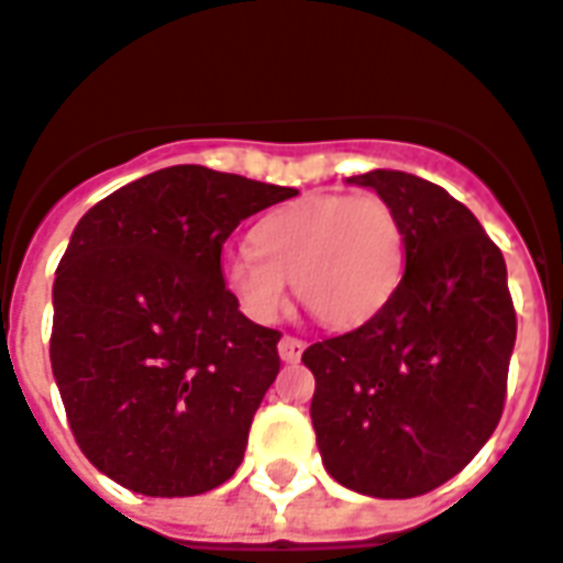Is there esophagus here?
<instances>
[{
	"label": "esophagus",
	"instance_id": "esophagus-1",
	"mask_svg": "<svg viewBox=\"0 0 563 563\" xmlns=\"http://www.w3.org/2000/svg\"><path fill=\"white\" fill-rule=\"evenodd\" d=\"M302 351H306V342H302V339H294V335H285V339L278 342V356H282L285 363H299Z\"/></svg>",
	"mask_w": 563,
	"mask_h": 563
}]
</instances>
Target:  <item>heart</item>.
<instances>
[{
	"label": "heart",
	"instance_id": "heart-1",
	"mask_svg": "<svg viewBox=\"0 0 563 563\" xmlns=\"http://www.w3.org/2000/svg\"><path fill=\"white\" fill-rule=\"evenodd\" d=\"M249 245L221 261V287L254 323L276 321L294 282L323 327L356 330L380 314L405 273L401 221L377 195L287 200L254 224Z\"/></svg>",
	"mask_w": 563,
	"mask_h": 563
}]
</instances>
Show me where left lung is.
<instances>
[{
	"label": "left lung",
	"mask_w": 563,
	"mask_h": 563,
	"mask_svg": "<svg viewBox=\"0 0 563 563\" xmlns=\"http://www.w3.org/2000/svg\"><path fill=\"white\" fill-rule=\"evenodd\" d=\"M396 209L405 276L372 321L306 347L323 467L372 498L455 477L498 426L516 344L507 264L474 212L401 170L351 176Z\"/></svg>",
	"instance_id": "left-lung-1"
}]
</instances>
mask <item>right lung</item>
I'll use <instances>...</instances> for the list:
<instances>
[{"mask_svg": "<svg viewBox=\"0 0 563 563\" xmlns=\"http://www.w3.org/2000/svg\"><path fill=\"white\" fill-rule=\"evenodd\" d=\"M299 195L176 164L98 200L53 282L51 366L77 446L150 498L216 489L240 467L282 332L221 287L236 224Z\"/></svg>", "mask_w": 563, "mask_h": 563, "instance_id": "obj_1", "label": "right lung"}]
</instances>
